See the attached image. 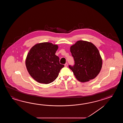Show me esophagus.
Instances as JSON below:
<instances>
[{
  "mask_svg": "<svg viewBox=\"0 0 123 123\" xmlns=\"http://www.w3.org/2000/svg\"><path fill=\"white\" fill-rule=\"evenodd\" d=\"M64 65H65V67H67V66H68V63H66Z\"/></svg>",
  "mask_w": 123,
  "mask_h": 123,
  "instance_id": "esophagus-1",
  "label": "esophagus"
}]
</instances>
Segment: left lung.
I'll return each mask as SVG.
<instances>
[{"instance_id":"8db88e82","label":"left lung","mask_w":123,"mask_h":123,"mask_svg":"<svg viewBox=\"0 0 123 123\" xmlns=\"http://www.w3.org/2000/svg\"><path fill=\"white\" fill-rule=\"evenodd\" d=\"M75 65H69L77 80L86 82L93 80L99 73L102 67V60L99 50L91 42L79 40L71 46Z\"/></svg>"}]
</instances>
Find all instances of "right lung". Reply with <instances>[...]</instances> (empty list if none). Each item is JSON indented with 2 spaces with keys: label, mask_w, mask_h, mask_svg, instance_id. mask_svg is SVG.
Here are the masks:
<instances>
[{
  "label": "right lung",
  "mask_w": 123,
  "mask_h": 123,
  "mask_svg": "<svg viewBox=\"0 0 123 123\" xmlns=\"http://www.w3.org/2000/svg\"><path fill=\"white\" fill-rule=\"evenodd\" d=\"M58 45L51 43H37L29 51L25 60L27 69L32 78L41 84H48L58 77L64 65L55 55Z\"/></svg>",
  "instance_id": "right-lung-1"
}]
</instances>
